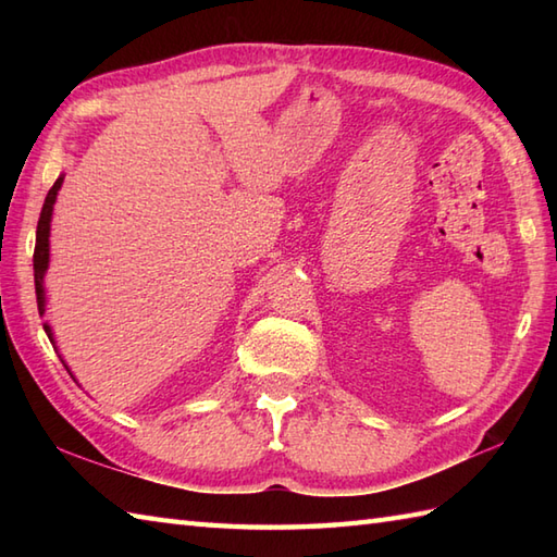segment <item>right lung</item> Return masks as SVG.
<instances>
[{
  "instance_id": "right-lung-1",
  "label": "right lung",
  "mask_w": 557,
  "mask_h": 557,
  "mask_svg": "<svg viewBox=\"0 0 557 557\" xmlns=\"http://www.w3.org/2000/svg\"><path fill=\"white\" fill-rule=\"evenodd\" d=\"M62 182H64V174L59 176V180L54 182V186L47 191V198H45V206H42V212H40V220H38V232H35V253H33V270H35V294H38V311L40 315L45 313V287H42V277L47 272V265H50V222H52V210H54V200H57V194L59 188H62ZM47 337H50V342L54 345L52 339V327L50 325H42ZM64 363V361H62ZM69 371V369H66Z\"/></svg>"
}]
</instances>
